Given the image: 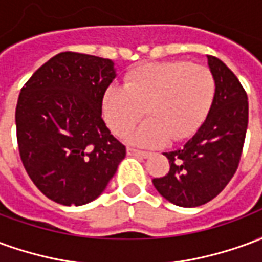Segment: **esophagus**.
I'll list each match as a JSON object with an SVG mask.
<instances>
[{
	"instance_id": "34e87169",
	"label": "esophagus",
	"mask_w": 262,
	"mask_h": 262,
	"mask_svg": "<svg viewBox=\"0 0 262 262\" xmlns=\"http://www.w3.org/2000/svg\"><path fill=\"white\" fill-rule=\"evenodd\" d=\"M127 154L129 156H140V157H144V159L151 156V153H148V151H142V150H136L133 147H127Z\"/></svg>"
}]
</instances>
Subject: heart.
Masks as SVG:
<instances>
[{"label": "heart", "instance_id": "b5f03b06", "mask_svg": "<svg viewBox=\"0 0 262 262\" xmlns=\"http://www.w3.org/2000/svg\"><path fill=\"white\" fill-rule=\"evenodd\" d=\"M214 95V78L205 66L161 61L137 67L126 75L125 85L103 92L102 114L116 136H126L142 119L147 120L129 140L157 147L168 139L189 136L202 122Z\"/></svg>", "mask_w": 262, "mask_h": 262}]
</instances>
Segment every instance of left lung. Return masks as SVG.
<instances>
[{
	"mask_svg": "<svg viewBox=\"0 0 262 262\" xmlns=\"http://www.w3.org/2000/svg\"><path fill=\"white\" fill-rule=\"evenodd\" d=\"M208 67L214 78L208 116L182 147L164 153L170 171L153 180L161 196L182 208L201 206L225 189L238 167L247 132V94L238 78L213 56H208Z\"/></svg>",
	"mask_w": 262,
	"mask_h": 262,
	"instance_id": "1",
	"label": "left lung"
}]
</instances>
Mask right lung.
Returning <instances> with one entry per match:
<instances>
[{
	"label": "right lung",
	"instance_id": "right-lung-1",
	"mask_svg": "<svg viewBox=\"0 0 262 262\" xmlns=\"http://www.w3.org/2000/svg\"><path fill=\"white\" fill-rule=\"evenodd\" d=\"M112 60L64 52L20 90L15 123L20 160L39 191L64 206L97 199L126 156L102 119Z\"/></svg>",
	"mask_w": 262,
	"mask_h": 262
}]
</instances>
